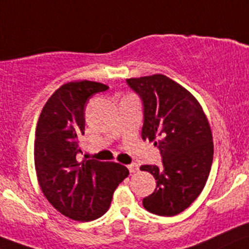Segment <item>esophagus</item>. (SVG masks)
<instances>
[{"instance_id": "esophagus-1", "label": "esophagus", "mask_w": 249, "mask_h": 249, "mask_svg": "<svg viewBox=\"0 0 249 249\" xmlns=\"http://www.w3.org/2000/svg\"><path fill=\"white\" fill-rule=\"evenodd\" d=\"M128 170H129V172H131V174H134V172H137L138 171V166H137L136 164H131V165H128Z\"/></svg>"}]
</instances>
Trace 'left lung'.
I'll return each instance as SVG.
<instances>
[{
    "mask_svg": "<svg viewBox=\"0 0 249 249\" xmlns=\"http://www.w3.org/2000/svg\"><path fill=\"white\" fill-rule=\"evenodd\" d=\"M126 82L143 105L142 138L155 141L161 155V166H141L156 179L143 207L155 215L174 216L197 199L209 177L214 154L209 123L196 98L166 75Z\"/></svg>",
    "mask_w": 249,
    "mask_h": 249,
    "instance_id": "1",
    "label": "left lung"
}]
</instances>
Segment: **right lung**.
<instances>
[{"label": "right lung", "mask_w": 249, "mask_h": 249, "mask_svg": "<svg viewBox=\"0 0 249 249\" xmlns=\"http://www.w3.org/2000/svg\"><path fill=\"white\" fill-rule=\"evenodd\" d=\"M107 89L89 80L67 83L52 94L37 121L34 159L42 193L61 214L78 221L103 216L115 189L129 175L116 162L77 161L88 101Z\"/></svg>", "instance_id": "1"}]
</instances>
